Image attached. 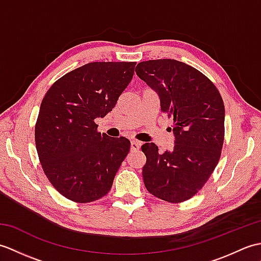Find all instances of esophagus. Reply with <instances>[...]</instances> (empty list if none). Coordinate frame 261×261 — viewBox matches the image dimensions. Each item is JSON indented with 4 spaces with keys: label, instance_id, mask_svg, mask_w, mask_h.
Here are the masks:
<instances>
[{
    "label": "esophagus",
    "instance_id": "obj_1",
    "mask_svg": "<svg viewBox=\"0 0 261 261\" xmlns=\"http://www.w3.org/2000/svg\"><path fill=\"white\" fill-rule=\"evenodd\" d=\"M140 146H141V143L138 142V141H135V140H132L131 143H130L131 150H138V149L140 148Z\"/></svg>",
    "mask_w": 261,
    "mask_h": 261
}]
</instances>
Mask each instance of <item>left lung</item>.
<instances>
[{
  "mask_svg": "<svg viewBox=\"0 0 261 261\" xmlns=\"http://www.w3.org/2000/svg\"><path fill=\"white\" fill-rule=\"evenodd\" d=\"M136 73L158 94L160 111L173 118L174 147L159 152L153 142L141 147L148 192L169 203L195 195L219 163L224 140V104L218 88L192 66L175 59L148 60Z\"/></svg>",
  "mask_w": 261,
  "mask_h": 261,
  "instance_id": "obj_1",
  "label": "left lung"
}]
</instances>
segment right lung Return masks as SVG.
Instances as JSON below:
<instances>
[{"instance_id": "right-lung-1", "label": "right lung", "mask_w": 261, "mask_h": 261, "mask_svg": "<svg viewBox=\"0 0 261 261\" xmlns=\"http://www.w3.org/2000/svg\"><path fill=\"white\" fill-rule=\"evenodd\" d=\"M136 63H90L55 82L43 97L35 138L53 186L70 201L107 195L130 150L124 137L97 132L96 118L112 111L132 80Z\"/></svg>"}]
</instances>
